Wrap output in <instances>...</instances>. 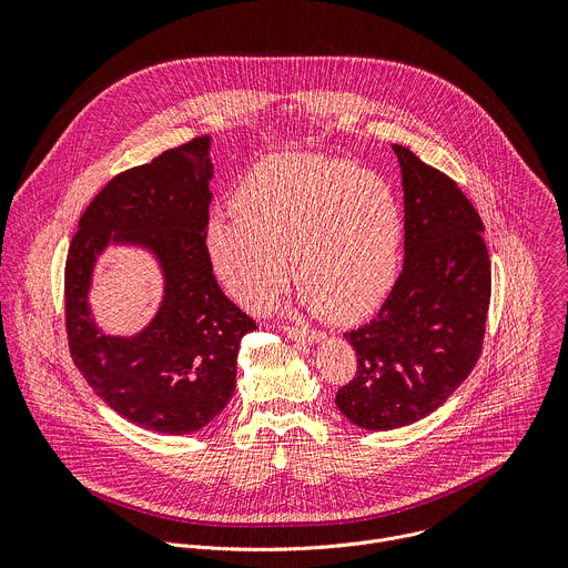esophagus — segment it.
Returning a JSON list of instances; mask_svg holds the SVG:
<instances>
[{"instance_id": "obj_1", "label": "esophagus", "mask_w": 568, "mask_h": 568, "mask_svg": "<svg viewBox=\"0 0 568 568\" xmlns=\"http://www.w3.org/2000/svg\"><path fill=\"white\" fill-rule=\"evenodd\" d=\"M285 335L294 342H307V344H314V342H321L326 339V335L318 333V331H307V328H301V326H283Z\"/></svg>"}]
</instances>
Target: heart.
<instances>
[{"instance_id":"obj_1","label":"heart","mask_w":568,"mask_h":568,"mask_svg":"<svg viewBox=\"0 0 568 568\" xmlns=\"http://www.w3.org/2000/svg\"><path fill=\"white\" fill-rule=\"evenodd\" d=\"M234 215L204 229L222 287L242 305L263 307L290 276L303 307L351 323L390 294L404 240L402 204L377 175L344 159L278 154L256 164L233 193Z\"/></svg>"}]
</instances>
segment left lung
I'll use <instances>...</instances> for the list:
<instances>
[{"mask_svg": "<svg viewBox=\"0 0 568 568\" xmlns=\"http://www.w3.org/2000/svg\"><path fill=\"white\" fill-rule=\"evenodd\" d=\"M393 150L404 189V267L377 316L344 335L357 373L335 397L353 425L371 432L423 420L467 379L493 290L471 202L409 148Z\"/></svg>", "mask_w": 568, "mask_h": 568, "instance_id": "1", "label": "left lung"}]
</instances>
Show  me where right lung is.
I'll return each mask as SVG.
<instances>
[{"label": "right lung", "instance_id": "add662e5", "mask_svg": "<svg viewBox=\"0 0 568 568\" xmlns=\"http://www.w3.org/2000/svg\"><path fill=\"white\" fill-rule=\"evenodd\" d=\"M211 136L112 178L80 215L64 265L69 353L94 393L125 420L159 434L206 427L235 390L240 342L256 321L220 290L204 229L213 193ZM150 248L165 272V301L134 338L105 336L87 294L109 244Z\"/></svg>", "mask_w": 568, "mask_h": 568}]
</instances>
